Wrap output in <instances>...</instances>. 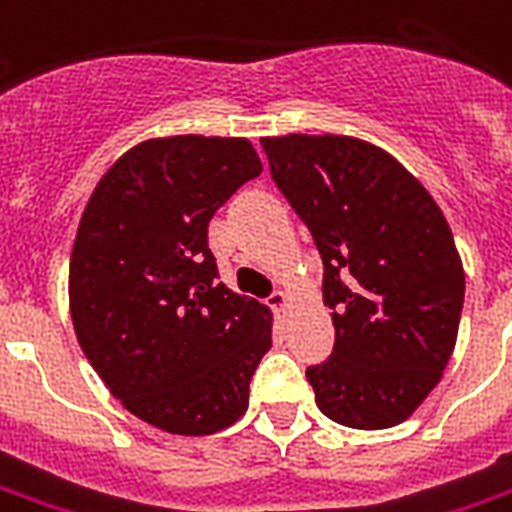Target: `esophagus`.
I'll return each mask as SVG.
<instances>
[{
    "instance_id": "obj_1",
    "label": "esophagus",
    "mask_w": 512,
    "mask_h": 512,
    "mask_svg": "<svg viewBox=\"0 0 512 512\" xmlns=\"http://www.w3.org/2000/svg\"><path fill=\"white\" fill-rule=\"evenodd\" d=\"M268 306H271L273 311H284V306H287V292L282 290L273 292L271 298H268Z\"/></svg>"
}]
</instances>
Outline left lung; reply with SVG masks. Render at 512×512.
Masks as SVG:
<instances>
[{"label": "left lung", "instance_id": "obj_1", "mask_svg": "<svg viewBox=\"0 0 512 512\" xmlns=\"http://www.w3.org/2000/svg\"><path fill=\"white\" fill-rule=\"evenodd\" d=\"M260 144L325 265L335 346L306 368L319 411L343 427H395L438 386L459 333L464 271L446 217L376 144L333 134Z\"/></svg>", "mask_w": 512, "mask_h": 512}]
</instances>
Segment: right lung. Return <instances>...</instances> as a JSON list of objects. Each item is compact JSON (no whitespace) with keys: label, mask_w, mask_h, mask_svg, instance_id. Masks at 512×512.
I'll list each match as a JSON object with an SVG mask.
<instances>
[{"label":"right lung","mask_w":512,"mask_h":512,"mask_svg":"<svg viewBox=\"0 0 512 512\" xmlns=\"http://www.w3.org/2000/svg\"><path fill=\"white\" fill-rule=\"evenodd\" d=\"M260 171L247 139H150L101 177L80 217L74 333L109 392L152 427L212 435L247 411L271 311L217 284L206 228Z\"/></svg>","instance_id":"obj_1"}]
</instances>
